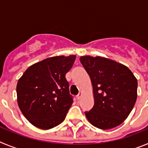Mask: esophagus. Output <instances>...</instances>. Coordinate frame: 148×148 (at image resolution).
Masks as SVG:
<instances>
[{"mask_svg":"<svg viewBox=\"0 0 148 148\" xmlns=\"http://www.w3.org/2000/svg\"><path fill=\"white\" fill-rule=\"evenodd\" d=\"M82 92H79V93H78V95L76 96L77 100H79V99H80L81 98H82Z\"/></svg>","mask_w":148,"mask_h":148,"instance_id":"esophagus-1","label":"esophagus"}]
</instances>
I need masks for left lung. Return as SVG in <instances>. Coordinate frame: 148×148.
Here are the masks:
<instances>
[{
    "label": "left lung",
    "mask_w": 148,
    "mask_h": 148,
    "mask_svg": "<svg viewBox=\"0 0 148 148\" xmlns=\"http://www.w3.org/2000/svg\"><path fill=\"white\" fill-rule=\"evenodd\" d=\"M92 85L94 106L85 116L89 122L101 130L124 122L137 99V79L127 66L100 56H81Z\"/></svg>",
    "instance_id": "left-lung-1"
}]
</instances>
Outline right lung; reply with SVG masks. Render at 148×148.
<instances>
[{
	"label": "right lung",
	"instance_id": "1",
	"mask_svg": "<svg viewBox=\"0 0 148 148\" xmlns=\"http://www.w3.org/2000/svg\"><path fill=\"white\" fill-rule=\"evenodd\" d=\"M76 56L46 58L27 68L17 84L18 107L32 125L42 130L58 126L73 104L65 75Z\"/></svg>",
	"mask_w": 148,
	"mask_h": 148
}]
</instances>
